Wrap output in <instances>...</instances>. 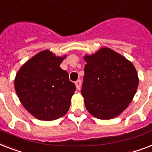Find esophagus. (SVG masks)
Segmentation results:
<instances>
[{
    "label": "esophagus",
    "instance_id": "obj_1",
    "mask_svg": "<svg viewBox=\"0 0 152 152\" xmlns=\"http://www.w3.org/2000/svg\"><path fill=\"white\" fill-rule=\"evenodd\" d=\"M75 86H76V88H77V90H80L81 89V86H82L81 80H77V82H75Z\"/></svg>",
    "mask_w": 152,
    "mask_h": 152
}]
</instances>
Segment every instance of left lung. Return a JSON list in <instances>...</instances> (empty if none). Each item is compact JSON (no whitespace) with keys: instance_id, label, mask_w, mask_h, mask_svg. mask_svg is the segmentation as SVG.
Segmentation results:
<instances>
[{"instance_id":"8db88e82","label":"left lung","mask_w":152,"mask_h":152,"mask_svg":"<svg viewBox=\"0 0 152 152\" xmlns=\"http://www.w3.org/2000/svg\"><path fill=\"white\" fill-rule=\"evenodd\" d=\"M86 64L82 95L88 112L99 119H111L128 107L139 77L126 57L104 47L84 56Z\"/></svg>"}]
</instances>
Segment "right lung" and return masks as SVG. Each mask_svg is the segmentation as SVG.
<instances>
[{
	"mask_svg": "<svg viewBox=\"0 0 152 152\" xmlns=\"http://www.w3.org/2000/svg\"><path fill=\"white\" fill-rule=\"evenodd\" d=\"M66 56L42 51L27 60L15 75L17 96L37 119L52 121L68 111L76 87L69 80L68 73L59 67Z\"/></svg>",
	"mask_w": 152,
	"mask_h": 152,
	"instance_id": "right-lung-1",
	"label": "right lung"
}]
</instances>
